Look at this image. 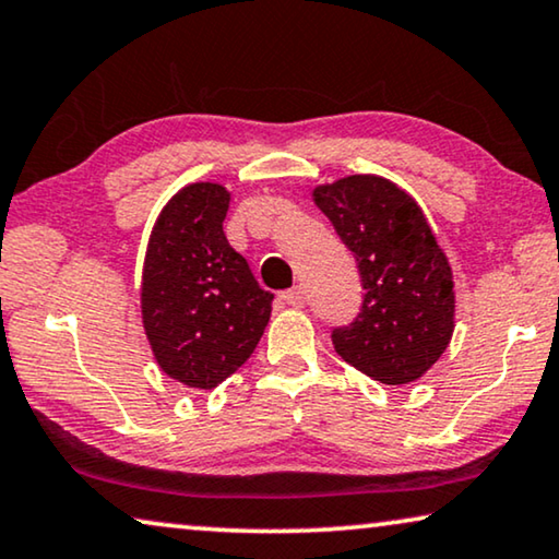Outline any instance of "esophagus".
<instances>
[{"instance_id": "34e87169", "label": "esophagus", "mask_w": 559, "mask_h": 559, "mask_svg": "<svg viewBox=\"0 0 559 559\" xmlns=\"http://www.w3.org/2000/svg\"><path fill=\"white\" fill-rule=\"evenodd\" d=\"M280 299L289 307H302L305 305V293H302V287H293V289H285V293L280 295Z\"/></svg>"}]
</instances>
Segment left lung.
<instances>
[{
  "instance_id": "left-lung-1",
  "label": "left lung",
  "mask_w": 559,
  "mask_h": 559,
  "mask_svg": "<svg viewBox=\"0 0 559 559\" xmlns=\"http://www.w3.org/2000/svg\"><path fill=\"white\" fill-rule=\"evenodd\" d=\"M314 204L358 262L366 289L350 325L333 330L340 358L385 385L414 383L454 335V274L424 212L373 174L322 183Z\"/></svg>"
}]
</instances>
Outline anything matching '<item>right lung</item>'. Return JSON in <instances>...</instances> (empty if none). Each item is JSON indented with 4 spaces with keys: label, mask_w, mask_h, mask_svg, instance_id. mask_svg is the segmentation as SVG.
I'll return each instance as SVG.
<instances>
[{
    "label": "right lung",
    "mask_w": 559,
    "mask_h": 559,
    "mask_svg": "<svg viewBox=\"0 0 559 559\" xmlns=\"http://www.w3.org/2000/svg\"><path fill=\"white\" fill-rule=\"evenodd\" d=\"M229 199L222 183L183 186L160 209L143 262L141 314L153 358L199 391L245 366L272 314L274 295L226 241Z\"/></svg>",
    "instance_id": "add662e5"
}]
</instances>
